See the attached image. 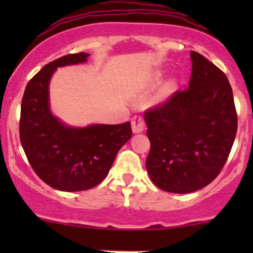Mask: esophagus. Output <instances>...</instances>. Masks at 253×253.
<instances>
[{
	"mask_svg": "<svg viewBox=\"0 0 253 253\" xmlns=\"http://www.w3.org/2000/svg\"><path fill=\"white\" fill-rule=\"evenodd\" d=\"M143 129H144V120H143L142 116L137 115V116H134L132 119V131L134 133H139Z\"/></svg>",
	"mask_w": 253,
	"mask_h": 253,
	"instance_id": "obj_1",
	"label": "esophagus"
}]
</instances>
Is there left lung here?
<instances>
[{"label":"left lung","instance_id":"left-lung-1","mask_svg":"<svg viewBox=\"0 0 253 253\" xmlns=\"http://www.w3.org/2000/svg\"><path fill=\"white\" fill-rule=\"evenodd\" d=\"M188 88L144 112L150 150L145 167L155 186L190 193L209 185L228 160L237 131L225 73L191 51Z\"/></svg>","mask_w":253,"mask_h":253}]
</instances>
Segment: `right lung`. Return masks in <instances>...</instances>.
Listing matches in <instances>:
<instances>
[{
	"label": "right lung",
	"mask_w": 253,
	"mask_h": 253,
	"mask_svg": "<svg viewBox=\"0 0 253 253\" xmlns=\"http://www.w3.org/2000/svg\"><path fill=\"white\" fill-rule=\"evenodd\" d=\"M88 53L47 63L27 84L20 106L19 138L28 162L45 183L60 191H84L109 174L120 148L132 137L131 124L76 128L56 119L48 106V82L57 67L86 61Z\"/></svg>",
	"instance_id": "right-lung-1"
}]
</instances>
